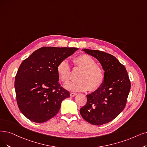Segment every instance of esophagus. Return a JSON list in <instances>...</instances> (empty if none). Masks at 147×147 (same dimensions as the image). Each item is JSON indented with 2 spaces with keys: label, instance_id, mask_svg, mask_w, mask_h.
<instances>
[{
  "label": "esophagus",
  "instance_id": "esophagus-1",
  "mask_svg": "<svg viewBox=\"0 0 147 147\" xmlns=\"http://www.w3.org/2000/svg\"><path fill=\"white\" fill-rule=\"evenodd\" d=\"M77 95V94L75 93H70V96H72V97L75 96Z\"/></svg>",
  "mask_w": 147,
  "mask_h": 147
}]
</instances>
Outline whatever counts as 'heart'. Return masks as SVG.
Masks as SVG:
<instances>
[{
    "instance_id": "1",
    "label": "heart",
    "mask_w": 147,
    "mask_h": 147,
    "mask_svg": "<svg viewBox=\"0 0 147 147\" xmlns=\"http://www.w3.org/2000/svg\"><path fill=\"white\" fill-rule=\"evenodd\" d=\"M75 67L81 69L78 74V80L64 85L66 89L73 92H84L89 89L95 91L102 84L104 72L102 68L96 64L95 60L90 55L81 54L73 59ZM57 72L60 80L67 83L71 77V69L67 60H63L58 64Z\"/></svg>"
}]
</instances>
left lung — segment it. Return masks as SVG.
Returning a JSON list of instances; mask_svg holds the SVG:
<instances>
[{
	"mask_svg": "<svg viewBox=\"0 0 147 147\" xmlns=\"http://www.w3.org/2000/svg\"><path fill=\"white\" fill-rule=\"evenodd\" d=\"M82 51L101 63L104 79L97 90L87 95V103L81 108L80 114L90 124L101 125L116 118L125 108L130 81L124 66L112 55L98 50Z\"/></svg>",
	"mask_w": 147,
	"mask_h": 147,
	"instance_id": "left-lung-1",
	"label": "left lung"
}]
</instances>
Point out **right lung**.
Masks as SVG:
<instances>
[{
	"instance_id": "1",
	"label": "right lung",
	"mask_w": 147,
	"mask_h": 147,
	"mask_svg": "<svg viewBox=\"0 0 147 147\" xmlns=\"http://www.w3.org/2000/svg\"><path fill=\"white\" fill-rule=\"evenodd\" d=\"M78 48L43 47L23 60L15 78V90L22 114L36 123L55 116L69 92L58 83L57 66Z\"/></svg>"
}]
</instances>
